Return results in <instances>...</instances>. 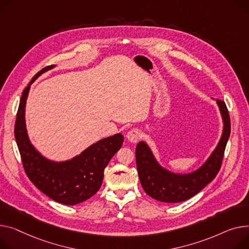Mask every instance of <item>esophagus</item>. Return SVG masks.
Segmentation results:
<instances>
[{"label":"esophagus","instance_id":"1","mask_svg":"<svg viewBox=\"0 0 249 249\" xmlns=\"http://www.w3.org/2000/svg\"><path fill=\"white\" fill-rule=\"evenodd\" d=\"M140 137H141V132H140V130L137 129V128L131 129V130L128 132V133H127V138H128V140H129L130 142H132V143L138 142L139 139H140Z\"/></svg>","mask_w":249,"mask_h":249}]
</instances>
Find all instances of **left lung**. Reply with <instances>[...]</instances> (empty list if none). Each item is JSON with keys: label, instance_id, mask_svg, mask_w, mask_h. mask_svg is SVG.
I'll return each mask as SVG.
<instances>
[{"label": "left lung", "instance_id": "obj_1", "mask_svg": "<svg viewBox=\"0 0 249 249\" xmlns=\"http://www.w3.org/2000/svg\"><path fill=\"white\" fill-rule=\"evenodd\" d=\"M217 104L224 121L222 137L206 163L200 169L191 174L179 175L161 168L148 146L144 142L137 144L135 151L137 171L141 185L149 196L162 202H182L202 190L216 177L221 168L225 147L231 130L226 104L220 100L217 101Z\"/></svg>", "mask_w": 249, "mask_h": 249}]
</instances>
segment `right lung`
<instances>
[{"label":"right lung","mask_w":249,"mask_h":249,"mask_svg":"<svg viewBox=\"0 0 249 249\" xmlns=\"http://www.w3.org/2000/svg\"><path fill=\"white\" fill-rule=\"evenodd\" d=\"M54 66L39 71L24 89L15 123V138L23 167L28 178L39 190L51 199L66 205H75L92 197L102 185L104 169L111 158L121 148V134L105 138L93 144L74 159L54 163L42 157L28 139L25 125L26 99L32 82Z\"/></svg>","instance_id":"obj_1"}]
</instances>
